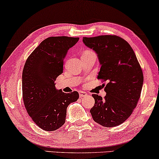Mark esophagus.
Returning <instances> with one entry per match:
<instances>
[{"label": "esophagus", "mask_w": 159, "mask_h": 159, "mask_svg": "<svg viewBox=\"0 0 159 159\" xmlns=\"http://www.w3.org/2000/svg\"><path fill=\"white\" fill-rule=\"evenodd\" d=\"M79 95L80 98H82V97H85L88 94H87L85 92H83V91H80Z\"/></svg>", "instance_id": "esophagus-1"}]
</instances>
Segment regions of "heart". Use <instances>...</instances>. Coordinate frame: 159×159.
<instances>
[{
    "label": "heart",
    "instance_id": "1",
    "mask_svg": "<svg viewBox=\"0 0 159 159\" xmlns=\"http://www.w3.org/2000/svg\"><path fill=\"white\" fill-rule=\"evenodd\" d=\"M88 51H84V53H86V52H88Z\"/></svg>",
    "mask_w": 159,
    "mask_h": 159
}]
</instances>
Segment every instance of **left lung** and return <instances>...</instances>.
Wrapping results in <instances>:
<instances>
[{
	"instance_id": "left-lung-1",
	"label": "left lung",
	"mask_w": 159,
	"mask_h": 159,
	"mask_svg": "<svg viewBox=\"0 0 159 159\" xmlns=\"http://www.w3.org/2000/svg\"><path fill=\"white\" fill-rule=\"evenodd\" d=\"M84 44L97 53L101 64L98 79L108 83L103 98L93 94V120L106 127H116L130 116L140 99L143 74L132 47L116 35L83 38Z\"/></svg>"
}]
</instances>
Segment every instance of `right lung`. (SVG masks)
Returning a JSON list of instances; mask_svg holds the SVG:
<instances>
[{
  "label": "right lung",
  "mask_w": 159,
  "mask_h": 159,
  "mask_svg": "<svg viewBox=\"0 0 159 159\" xmlns=\"http://www.w3.org/2000/svg\"><path fill=\"white\" fill-rule=\"evenodd\" d=\"M79 38L50 37L27 58L22 72L23 101L28 114L39 127L54 131L65 123L66 108L79 98L74 91L65 93L55 87L63 73L64 60Z\"/></svg>",
  "instance_id": "add662e5"
}]
</instances>
